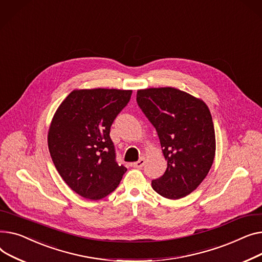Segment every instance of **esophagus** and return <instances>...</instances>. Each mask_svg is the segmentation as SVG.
<instances>
[{
    "instance_id": "34e87169",
    "label": "esophagus",
    "mask_w": 262,
    "mask_h": 262,
    "mask_svg": "<svg viewBox=\"0 0 262 262\" xmlns=\"http://www.w3.org/2000/svg\"><path fill=\"white\" fill-rule=\"evenodd\" d=\"M145 163H146L145 159H141V160H138L137 162H134V163H132V167H134V168H138V169H141V168H143V166L145 165Z\"/></svg>"
}]
</instances>
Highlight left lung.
<instances>
[{
  "instance_id": "obj_1",
  "label": "left lung",
  "mask_w": 262,
  "mask_h": 262,
  "mask_svg": "<svg viewBox=\"0 0 262 262\" xmlns=\"http://www.w3.org/2000/svg\"><path fill=\"white\" fill-rule=\"evenodd\" d=\"M136 100L157 129L167 161L165 173L152 181V188L170 200L186 196L206 178L216 155L208 106L171 86L138 90Z\"/></svg>"
}]
</instances>
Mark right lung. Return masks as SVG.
Returning <instances> with one entry per match:
<instances>
[{
	"label": "right lung",
	"mask_w": 262,
	"mask_h": 262,
	"mask_svg": "<svg viewBox=\"0 0 262 262\" xmlns=\"http://www.w3.org/2000/svg\"><path fill=\"white\" fill-rule=\"evenodd\" d=\"M131 90H74L58 106L48 134L53 163L68 186L89 200L116 189L127 168L117 164L110 129Z\"/></svg>",
	"instance_id": "1"
}]
</instances>
